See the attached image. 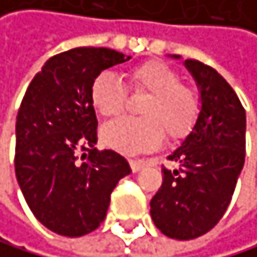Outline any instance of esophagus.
<instances>
[{"label":"esophagus","instance_id":"34e87169","mask_svg":"<svg viewBox=\"0 0 257 257\" xmlns=\"http://www.w3.org/2000/svg\"><path fill=\"white\" fill-rule=\"evenodd\" d=\"M130 163H131L133 173H139L141 169H142L144 166H146V161H142V160H131Z\"/></svg>","mask_w":257,"mask_h":257}]
</instances>
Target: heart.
I'll return each mask as SVG.
<instances>
[{
    "label": "heart",
    "instance_id": "b5f03b06",
    "mask_svg": "<svg viewBox=\"0 0 257 257\" xmlns=\"http://www.w3.org/2000/svg\"><path fill=\"white\" fill-rule=\"evenodd\" d=\"M134 91L149 92L139 107L142 118H121L102 127L105 146L138 154L158 147L163 131L169 139H179L195 124L200 100L195 89L181 83L173 67L161 60H149L127 73ZM91 102L102 116L113 118L124 108L126 94L118 78L110 72L99 73L91 84Z\"/></svg>",
    "mask_w": 257,
    "mask_h": 257
}]
</instances>
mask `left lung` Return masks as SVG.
I'll return each instance as SVG.
<instances>
[{
    "label": "left lung",
    "instance_id": "1",
    "mask_svg": "<svg viewBox=\"0 0 257 257\" xmlns=\"http://www.w3.org/2000/svg\"><path fill=\"white\" fill-rule=\"evenodd\" d=\"M181 59V56H171ZM200 91L201 107L192 131L163 168V184L150 201V216L161 233L192 240L209 232L229 206L245 165L246 113L232 86L214 68L184 60Z\"/></svg>",
    "mask_w": 257,
    "mask_h": 257
}]
</instances>
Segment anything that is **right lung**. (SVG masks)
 <instances>
[{
  "label": "right lung",
  "mask_w": 257,
  "mask_h": 257,
  "mask_svg": "<svg viewBox=\"0 0 257 257\" xmlns=\"http://www.w3.org/2000/svg\"><path fill=\"white\" fill-rule=\"evenodd\" d=\"M130 59L108 48L57 54L35 75L20 103L14 161L19 187L35 217L64 237L96 230L118 181L131 173L119 154L97 150L89 96L94 78Z\"/></svg>",
  "instance_id": "obj_1"
}]
</instances>
